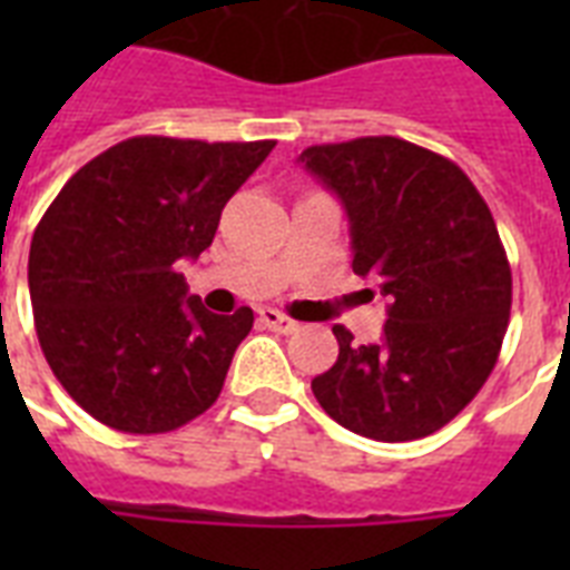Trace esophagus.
<instances>
[{
	"label": "esophagus",
	"mask_w": 570,
	"mask_h": 570,
	"mask_svg": "<svg viewBox=\"0 0 570 570\" xmlns=\"http://www.w3.org/2000/svg\"><path fill=\"white\" fill-rule=\"evenodd\" d=\"M259 322H263L266 328L277 331V334H295V331H298V322L289 320L286 313L275 311V307H263V311H259Z\"/></svg>",
	"instance_id": "34e87169"
}]
</instances>
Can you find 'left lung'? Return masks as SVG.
<instances>
[{"mask_svg":"<svg viewBox=\"0 0 570 570\" xmlns=\"http://www.w3.org/2000/svg\"><path fill=\"white\" fill-rule=\"evenodd\" d=\"M298 163L343 200L352 268L387 298L379 343L334 325L337 364L311 381L343 429L416 441L464 411L497 364L512 268L494 215L446 156L405 138L307 147Z\"/></svg>","mask_w":570,"mask_h":570,"instance_id":"obj_1","label":"left lung"}]
</instances>
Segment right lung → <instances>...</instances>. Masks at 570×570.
Wrapping results in <instances>:
<instances>
[{
    "label": "right lung",
    "instance_id": "right-lung-1",
    "mask_svg": "<svg viewBox=\"0 0 570 570\" xmlns=\"http://www.w3.org/2000/svg\"><path fill=\"white\" fill-rule=\"evenodd\" d=\"M272 147L127 138L49 204L29 250L35 328L49 370L94 420L163 434L218 399L254 311L209 313L177 268L213 245L224 204Z\"/></svg>",
    "mask_w": 570,
    "mask_h": 570
}]
</instances>
